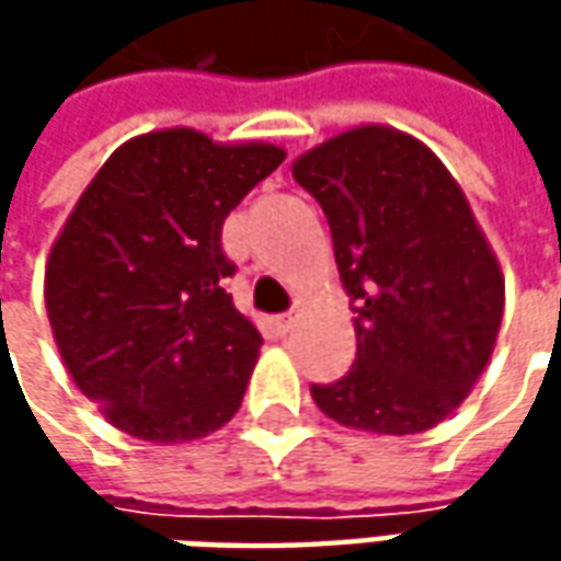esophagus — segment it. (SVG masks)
I'll return each mask as SVG.
<instances>
[{
	"mask_svg": "<svg viewBox=\"0 0 561 561\" xmlns=\"http://www.w3.org/2000/svg\"><path fill=\"white\" fill-rule=\"evenodd\" d=\"M293 324H296V312L277 314V328H280V331H290Z\"/></svg>",
	"mask_w": 561,
	"mask_h": 561,
	"instance_id": "esophagus-1",
	"label": "esophagus"
}]
</instances>
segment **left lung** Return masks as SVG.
<instances>
[{
    "mask_svg": "<svg viewBox=\"0 0 561 561\" xmlns=\"http://www.w3.org/2000/svg\"><path fill=\"white\" fill-rule=\"evenodd\" d=\"M293 178L328 215L356 312V362L312 383L314 405L371 434L434 427L481 377L503 321V274L462 190L390 127L321 142Z\"/></svg>",
    "mask_w": 561,
    "mask_h": 561,
    "instance_id": "left-lung-1",
    "label": "left lung"
}]
</instances>
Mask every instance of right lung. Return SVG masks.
Listing matches in <instances>:
<instances>
[{"label": "right lung", "mask_w": 561, "mask_h": 561, "mask_svg": "<svg viewBox=\"0 0 561 561\" xmlns=\"http://www.w3.org/2000/svg\"><path fill=\"white\" fill-rule=\"evenodd\" d=\"M280 162L277 146L178 127L124 142L83 190L46 265V309L80 393L115 427L196 440L240 409L262 334L225 290L237 265L221 227Z\"/></svg>", "instance_id": "1"}]
</instances>
